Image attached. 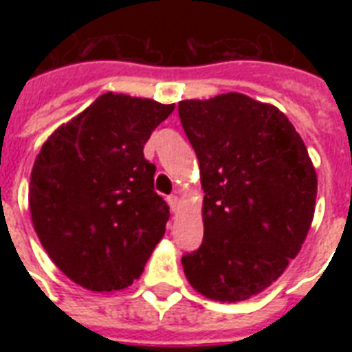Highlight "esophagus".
<instances>
[{"label":"esophagus","mask_w":352,"mask_h":352,"mask_svg":"<svg viewBox=\"0 0 352 352\" xmlns=\"http://www.w3.org/2000/svg\"><path fill=\"white\" fill-rule=\"evenodd\" d=\"M168 204H170L171 212H177V210H179V197H177V195H170V197H168Z\"/></svg>","instance_id":"34e87169"}]
</instances>
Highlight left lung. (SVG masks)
I'll list each match as a JSON object with an SVG mask.
<instances>
[{
	"label": "left lung",
	"instance_id": "8db88e82",
	"mask_svg": "<svg viewBox=\"0 0 352 352\" xmlns=\"http://www.w3.org/2000/svg\"><path fill=\"white\" fill-rule=\"evenodd\" d=\"M203 182V245L182 256L193 289L243 301L285 272L311 228L318 179L278 107L241 93L179 102Z\"/></svg>",
	"mask_w": 352,
	"mask_h": 352
}]
</instances>
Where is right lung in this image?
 I'll list each match as a JSON object with an SVG mask.
<instances>
[{
	"label": "right lung",
	"instance_id": "obj_1",
	"mask_svg": "<svg viewBox=\"0 0 352 352\" xmlns=\"http://www.w3.org/2000/svg\"><path fill=\"white\" fill-rule=\"evenodd\" d=\"M173 107L106 93L36 157L32 225L54 265L84 289L129 287L164 235L170 206L155 192L144 144Z\"/></svg>",
	"mask_w": 352,
	"mask_h": 352
}]
</instances>
